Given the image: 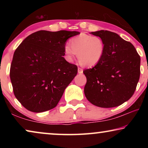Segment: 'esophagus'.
Masks as SVG:
<instances>
[{"label":"esophagus","instance_id":"esophagus-1","mask_svg":"<svg viewBox=\"0 0 148 148\" xmlns=\"http://www.w3.org/2000/svg\"><path fill=\"white\" fill-rule=\"evenodd\" d=\"M77 72H78L79 74H82L83 73V69L81 68H78L77 69Z\"/></svg>","mask_w":148,"mask_h":148}]
</instances>
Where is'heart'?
<instances>
[{
	"label": "heart",
	"mask_w": 148,
	"mask_h": 148,
	"mask_svg": "<svg viewBox=\"0 0 148 148\" xmlns=\"http://www.w3.org/2000/svg\"><path fill=\"white\" fill-rule=\"evenodd\" d=\"M70 47H64V53L67 61L72 62L77 54L82 66L92 67L99 64L103 58L105 43L99 36L82 33L70 40Z\"/></svg>",
	"instance_id": "1"
}]
</instances>
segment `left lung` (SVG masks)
I'll list each match as a JSON object with an SVG mask.
<instances>
[{
  "instance_id": "left-lung-1",
  "label": "left lung",
  "mask_w": 148,
  "mask_h": 148,
  "mask_svg": "<svg viewBox=\"0 0 148 148\" xmlns=\"http://www.w3.org/2000/svg\"><path fill=\"white\" fill-rule=\"evenodd\" d=\"M105 43L101 62L84 74V93L95 106L113 108L128 101L134 94L140 74V57L131 42L108 31L91 32Z\"/></svg>"
}]
</instances>
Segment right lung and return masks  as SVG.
<instances>
[{
	"mask_svg": "<svg viewBox=\"0 0 148 148\" xmlns=\"http://www.w3.org/2000/svg\"><path fill=\"white\" fill-rule=\"evenodd\" d=\"M77 31H39L30 34L16 49L10 66L16 99L32 112L56 107L76 76V65L63 57L67 40Z\"/></svg>",
	"mask_w": 148,
	"mask_h": 148,
	"instance_id": "obj_1",
	"label": "right lung"
}]
</instances>
